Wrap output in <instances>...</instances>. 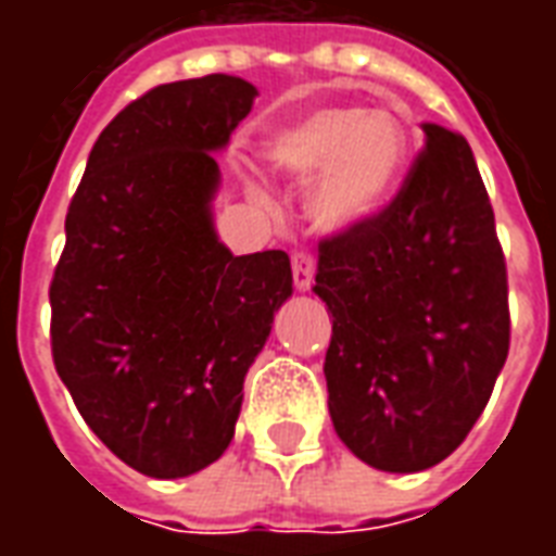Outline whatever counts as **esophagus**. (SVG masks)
I'll return each mask as SVG.
<instances>
[{"instance_id": "obj_1", "label": "esophagus", "mask_w": 556, "mask_h": 556, "mask_svg": "<svg viewBox=\"0 0 556 556\" xmlns=\"http://www.w3.org/2000/svg\"><path fill=\"white\" fill-rule=\"evenodd\" d=\"M291 274H294V289L309 291L315 279V258L309 253L291 255Z\"/></svg>"}]
</instances>
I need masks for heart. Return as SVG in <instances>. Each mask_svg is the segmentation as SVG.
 Returning a JSON list of instances; mask_svg holds the SVG:
<instances>
[{
    "label": "heart",
    "instance_id": "1",
    "mask_svg": "<svg viewBox=\"0 0 556 556\" xmlns=\"http://www.w3.org/2000/svg\"><path fill=\"white\" fill-rule=\"evenodd\" d=\"M267 163L309 187L306 211L321 231H342L384 211L405 178L410 137L393 110L330 103L267 139Z\"/></svg>",
    "mask_w": 556,
    "mask_h": 556
}]
</instances>
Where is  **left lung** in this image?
I'll return each instance as SVG.
<instances>
[{"instance_id":"left-lung-1","label":"left lung","mask_w":556,"mask_h":556,"mask_svg":"<svg viewBox=\"0 0 556 556\" xmlns=\"http://www.w3.org/2000/svg\"><path fill=\"white\" fill-rule=\"evenodd\" d=\"M422 134L390 207L318 247L313 289L333 315L330 419L387 473L453 453L509 354L506 262L473 151L441 125Z\"/></svg>"}]
</instances>
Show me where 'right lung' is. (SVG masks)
Returning <instances> with one entry per match:
<instances>
[{
  "label": "right lung",
  "mask_w": 556,
  "mask_h": 556,
  "mask_svg": "<svg viewBox=\"0 0 556 556\" xmlns=\"http://www.w3.org/2000/svg\"><path fill=\"white\" fill-rule=\"evenodd\" d=\"M255 94L229 74L151 89L103 127L67 207L55 372L146 477H190L226 453L243 378L294 291L282 250L231 255L214 226V154Z\"/></svg>",
  "instance_id": "add662e5"
}]
</instances>
